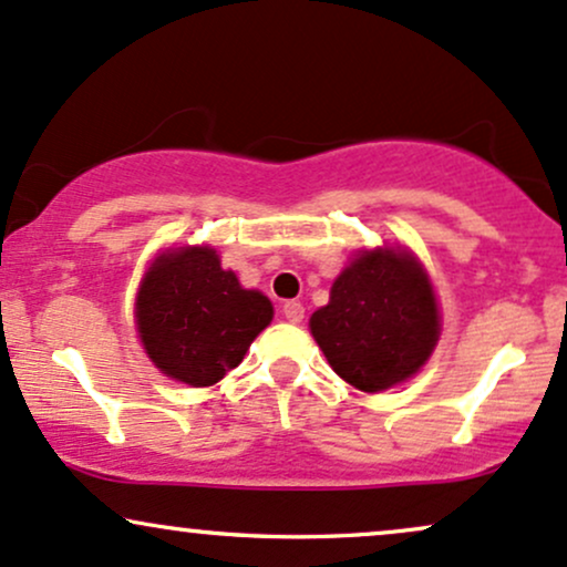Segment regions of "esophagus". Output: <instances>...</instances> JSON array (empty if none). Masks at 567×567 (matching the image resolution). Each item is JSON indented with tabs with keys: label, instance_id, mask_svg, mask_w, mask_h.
Segmentation results:
<instances>
[{
	"label": "esophagus",
	"instance_id": "esophagus-1",
	"mask_svg": "<svg viewBox=\"0 0 567 567\" xmlns=\"http://www.w3.org/2000/svg\"><path fill=\"white\" fill-rule=\"evenodd\" d=\"M284 318L289 323H300L302 318H305V308L297 300H289V302H284Z\"/></svg>",
	"mask_w": 567,
	"mask_h": 567
}]
</instances>
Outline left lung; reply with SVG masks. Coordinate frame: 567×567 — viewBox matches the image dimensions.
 Wrapping results in <instances>:
<instances>
[{
  "mask_svg": "<svg viewBox=\"0 0 567 567\" xmlns=\"http://www.w3.org/2000/svg\"><path fill=\"white\" fill-rule=\"evenodd\" d=\"M439 305L429 272L406 249L359 251L334 278L329 305L310 316L327 361L367 393L404 383L434 353Z\"/></svg>",
  "mask_w": 567,
  "mask_h": 567,
  "instance_id": "left-lung-1",
  "label": "left lung"
}]
</instances>
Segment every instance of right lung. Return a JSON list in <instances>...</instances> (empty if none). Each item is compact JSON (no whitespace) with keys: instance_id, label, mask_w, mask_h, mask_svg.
<instances>
[{"instance_id":"obj_1","label":"right lung","mask_w":567,"mask_h":567,"mask_svg":"<svg viewBox=\"0 0 567 567\" xmlns=\"http://www.w3.org/2000/svg\"><path fill=\"white\" fill-rule=\"evenodd\" d=\"M270 321V300L244 289L212 246L163 251L136 295V329L146 355L165 378L193 388L219 383Z\"/></svg>"}]
</instances>
